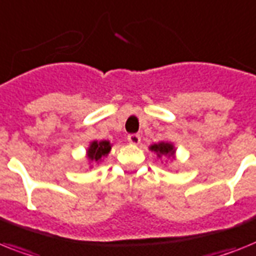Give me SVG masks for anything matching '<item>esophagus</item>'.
Segmentation results:
<instances>
[{
  "label": "esophagus",
  "mask_w": 256,
  "mask_h": 256,
  "mask_svg": "<svg viewBox=\"0 0 256 256\" xmlns=\"http://www.w3.org/2000/svg\"><path fill=\"white\" fill-rule=\"evenodd\" d=\"M128 140L130 144H134V146H136V144H139V143H140V136H139L138 134H130L128 136Z\"/></svg>",
  "instance_id": "1"
}]
</instances>
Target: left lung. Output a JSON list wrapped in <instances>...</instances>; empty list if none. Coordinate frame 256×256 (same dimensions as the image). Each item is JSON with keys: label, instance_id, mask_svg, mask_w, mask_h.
Listing matches in <instances>:
<instances>
[{"label": "left lung", "instance_id": "left-lung-1", "mask_svg": "<svg viewBox=\"0 0 256 256\" xmlns=\"http://www.w3.org/2000/svg\"><path fill=\"white\" fill-rule=\"evenodd\" d=\"M150 150L152 151L154 154H156V156L159 159L162 158H167V159H176V147L174 143L171 142H158L154 143L150 146Z\"/></svg>", "mask_w": 256, "mask_h": 256}]
</instances>
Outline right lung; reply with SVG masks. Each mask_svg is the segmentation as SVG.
Segmentation results:
<instances>
[{"label": "right lung", "instance_id": "obj_1", "mask_svg": "<svg viewBox=\"0 0 256 256\" xmlns=\"http://www.w3.org/2000/svg\"><path fill=\"white\" fill-rule=\"evenodd\" d=\"M112 143L109 140H92L89 143L85 158L88 160L89 168H93L94 166L104 162V159L109 155L110 150H112Z\"/></svg>", "mask_w": 256, "mask_h": 256}]
</instances>
